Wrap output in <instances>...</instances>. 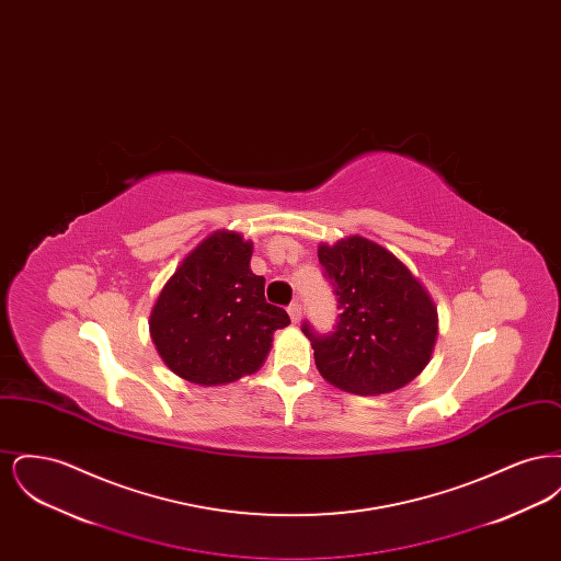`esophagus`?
Returning a JSON list of instances; mask_svg holds the SVG:
<instances>
[{"mask_svg":"<svg viewBox=\"0 0 561 561\" xmlns=\"http://www.w3.org/2000/svg\"><path fill=\"white\" fill-rule=\"evenodd\" d=\"M300 313H302V307H300V302H298V300L290 302V307H288V316H290L293 323H298V321H300Z\"/></svg>","mask_w":561,"mask_h":561,"instance_id":"esophagus-1","label":"esophagus"}]
</instances>
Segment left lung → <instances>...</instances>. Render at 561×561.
I'll return each instance as SVG.
<instances>
[{"instance_id": "obj_1", "label": "left lung", "mask_w": 561, "mask_h": 561, "mask_svg": "<svg viewBox=\"0 0 561 561\" xmlns=\"http://www.w3.org/2000/svg\"><path fill=\"white\" fill-rule=\"evenodd\" d=\"M318 256L339 309L328 334L302 323L321 376L348 393L380 396L423 373L437 336V309L400 259L359 236L320 245Z\"/></svg>"}]
</instances>
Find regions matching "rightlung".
<instances>
[{"mask_svg":"<svg viewBox=\"0 0 561 561\" xmlns=\"http://www.w3.org/2000/svg\"><path fill=\"white\" fill-rule=\"evenodd\" d=\"M252 243L218 231L202 241L163 286L151 336L165 366L188 382L225 385L256 373L275 330L290 323L265 300V277L250 271Z\"/></svg>","mask_w":561,"mask_h":561,"instance_id":"obj_1","label":"right lung"}]
</instances>
